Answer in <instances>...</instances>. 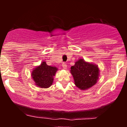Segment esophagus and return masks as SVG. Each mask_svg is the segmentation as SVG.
<instances>
[{"label":"esophagus","mask_w":127,"mask_h":127,"mask_svg":"<svg viewBox=\"0 0 127 127\" xmlns=\"http://www.w3.org/2000/svg\"><path fill=\"white\" fill-rule=\"evenodd\" d=\"M62 67H63V68H64V69H66V68H67L66 63H63L62 64Z\"/></svg>","instance_id":"obj_1"}]
</instances>
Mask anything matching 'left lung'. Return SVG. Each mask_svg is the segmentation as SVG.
<instances>
[{
	"label": "left lung",
	"instance_id": "obj_1",
	"mask_svg": "<svg viewBox=\"0 0 127 127\" xmlns=\"http://www.w3.org/2000/svg\"><path fill=\"white\" fill-rule=\"evenodd\" d=\"M99 71L97 65L80 59L71 67L70 73L73 77L75 85L80 90H85L97 83Z\"/></svg>",
	"mask_w": 127,
	"mask_h": 127
}]
</instances>
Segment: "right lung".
Wrapping results in <instances>:
<instances>
[{"mask_svg":"<svg viewBox=\"0 0 127 127\" xmlns=\"http://www.w3.org/2000/svg\"><path fill=\"white\" fill-rule=\"evenodd\" d=\"M58 68L55 67L50 66L43 62L41 64L33 70L32 76L35 85L42 88L50 87L53 83L54 76Z\"/></svg>","mask_w":127,"mask_h":127,"instance_id":"obj_1","label":"right lung"}]
</instances>
